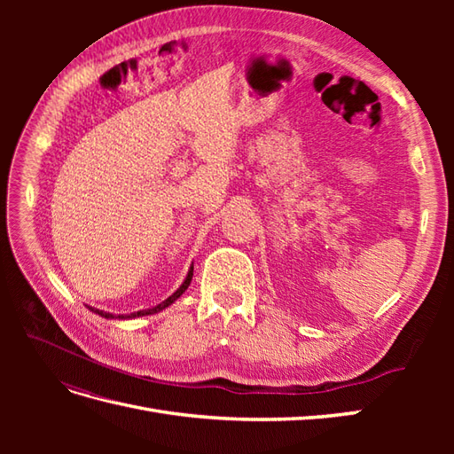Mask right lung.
Listing matches in <instances>:
<instances>
[{"label": "right lung", "mask_w": 454, "mask_h": 454, "mask_svg": "<svg viewBox=\"0 0 454 454\" xmlns=\"http://www.w3.org/2000/svg\"><path fill=\"white\" fill-rule=\"evenodd\" d=\"M191 278H193V265L189 267V270H187V277H185V280L182 282V286L177 287V290L168 297V299H164L162 303H159L157 307H151V309H144V310H138V312H130V314H112V312H106V310H100V309H94V307H89L87 305V309L89 310H92L94 314H98V316H102V318H107V320H132V318H140V316H147V314H157V312H160V310H164V309H168L176 299H180L182 295H184V292L187 290L189 287V284H191Z\"/></svg>", "instance_id": "1"}]
</instances>
